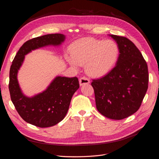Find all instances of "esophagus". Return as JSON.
Wrapping results in <instances>:
<instances>
[{
	"instance_id": "obj_1",
	"label": "esophagus",
	"mask_w": 159,
	"mask_h": 159,
	"mask_svg": "<svg viewBox=\"0 0 159 159\" xmlns=\"http://www.w3.org/2000/svg\"><path fill=\"white\" fill-rule=\"evenodd\" d=\"M79 82H80V86H83L85 85H88V84L90 83V81L88 78H85V77H82L79 80Z\"/></svg>"
}]
</instances>
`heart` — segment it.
Wrapping results in <instances>:
<instances>
[{
    "label": "heart",
    "instance_id": "heart-1",
    "mask_svg": "<svg viewBox=\"0 0 159 159\" xmlns=\"http://www.w3.org/2000/svg\"><path fill=\"white\" fill-rule=\"evenodd\" d=\"M68 62L73 65H83L87 74L92 78L105 76L116 64L119 48L111 40H99L85 37L73 42L69 48Z\"/></svg>",
    "mask_w": 159,
    "mask_h": 159
}]
</instances>
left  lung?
Returning <instances> with one entry per match:
<instances>
[{
    "instance_id": "8db88e82",
    "label": "left lung",
    "mask_w": 159,
    "mask_h": 159,
    "mask_svg": "<svg viewBox=\"0 0 159 159\" xmlns=\"http://www.w3.org/2000/svg\"><path fill=\"white\" fill-rule=\"evenodd\" d=\"M109 36L119 48L116 65L91 85L99 112L120 120L134 114L141 107L148 87V70L141 52L132 41L123 36Z\"/></svg>"
}]
</instances>
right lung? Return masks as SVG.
<instances>
[{"label": "right lung", "mask_w": 159, "mask_h": 159, "mask_svg": "<svg viewBox=\"0 0 159 159\" xmlns=\"http://www.w3.org/2000/svg\"><path fill=\"white\" fill-rule=\"evenodd\" d=\"M65 40L63 34H49L28 40L20 48L12 62L9 83L11 101L25 122L36 126H52L64 119L72 97L80 87L79 81L76 77L57 76L43 92L28 97L18 83V72L28 53L47 46H60Z\"/></svg>", "instance_id": "obj_1"}]
</instances>
